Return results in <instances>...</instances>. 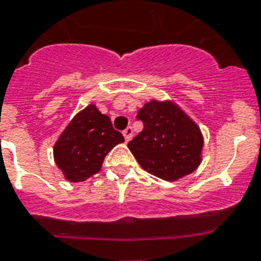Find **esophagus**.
Listing matches in <instances>:
<instances>
[{
    "label": "esophagus",
    "mask_w": 261,
    "mask_h": 261,
    "mask_svg": "<svg viewBox=\"0 0 261 261\" xmlns=\"http://www.w3.org/2000/svg\"><path fill=\"white\" fill-rule=\"evenodd\" d=\"M122 135H124L125 137V141H129L133 137V129L130 128V126H128V128L125 129L124 132H122Z\"/></svg>",
    "instance_id": "esophagus-1"
}]
</instances>
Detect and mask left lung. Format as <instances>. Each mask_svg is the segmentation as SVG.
I'll list each match as a JSON object with an SVG mask.
<instances>
[{
	"mask_svg": "<svg viewBox=\"0 0 261 261\" xmlns=\"http://www.w3.org/2000/svg\"><path fill=\"white\" fill-rule=\"evenodd\" d=\"M144 128L128 148L143 169L165 181H177L199 167L203 135L195 121L171 100H149L139 110Z\"/></svg>",
	"mask_w": 261,
	"mask_h": 261,
	"instance_id": "1",
	"label": "left lung"
}]
</instances>
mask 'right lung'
Masks as SVG:
<instances>
[{
  "instance_id": "add662e5",
  "label": "right lung",
  "mask_w": 261,
  "mask_h": 261,
  "mask_svg": "<svg viewBox=\"0 0 261 261\" xmlns=\"http://www.w3.org/2000/svg\"><path fill=\"white\" fill-rule=\"evenodd\" d=\"M124 143L108 116L88 105L72 118L54 144V161L70 182H80L96 174L105 156Z\"/></svg>"
}]
</instances>
